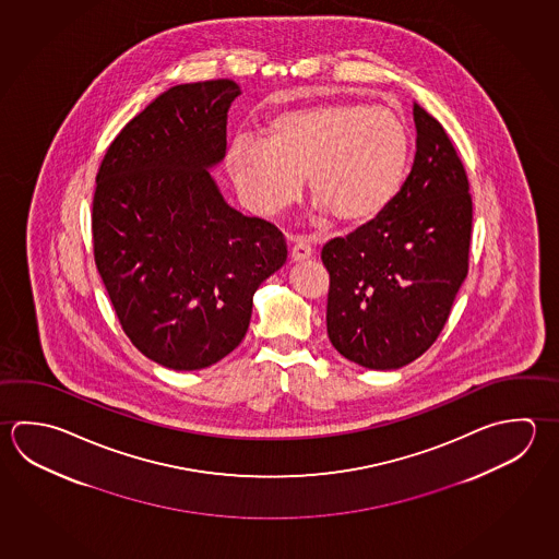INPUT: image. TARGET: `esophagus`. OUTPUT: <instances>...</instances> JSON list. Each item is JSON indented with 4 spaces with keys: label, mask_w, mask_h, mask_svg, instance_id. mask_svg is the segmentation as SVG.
<instances>
[{
    "label": "esophagus",
    "mask_w": 559,
    "mask_h": 559,
    "mask_svg": "<svg viewBox=\"0 0 559 559\" xmlns=\"http://www.w3.org/2000/svg\"><path fill=\"white\" fill-rule=\"evenodd\" d=\"M313 246L311 243L307 242V240H297V242L292 246V252H289V255H292V260L294 262H304V260H309L311 255H313Z\"/></svg>",
    "instance_id": "obj_1"
}]
</instances>
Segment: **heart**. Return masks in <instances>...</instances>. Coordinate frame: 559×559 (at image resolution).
Masks as SVG:
<instances>
[{"label": "heart", "mask_w": 559, "mask_h": 559, "mask_svg": "<svg viewBox=\"0 0 559 559\" xmlns=\"http://www.w3.org/2000/svg\"><path fill=\"white\" fill-rule=\"evenodd\" d=\"M409 133L396 114L366 104H319L275 116L267 140L236 135L228 171L255 213L275 214L309 197L336 226L374 223L396 199Z\"/></svg>", "instance_id": "b5f03b06"}]
</instances>
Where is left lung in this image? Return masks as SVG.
<instances>
[{"instance_id": "left-lung-1", "label": "left lung", "mask_w": 559, "mask_h": 559, "mask_svg": "<svg viewBox=\"0 0 559 559\" xmlns=\"http://www.w3.org/2000/svg\"><path fill=\"white\" fill-rule=\"evenodd\" d=\"M414 122V165L386 213L321 252L329 338L370 370H394L424 355L468 272L467 171L443 126L419 104Z\"/></svg>"}]
</instances>
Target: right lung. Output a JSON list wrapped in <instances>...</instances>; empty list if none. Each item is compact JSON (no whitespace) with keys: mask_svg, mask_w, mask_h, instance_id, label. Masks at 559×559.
<instances>
[{"mask_svg":"<svg viewBox=\"0 0 559 559\" xmlns=\"http://www.w3.org/2000/svg\"><path fill=\"white\" fill-rule=\"evenodd\" d=\"M240 92L228 79L163 92L114 138L96 175L98 274L132 345L173 370L230 355L255 289L287 258L277 226L234 211L206 171L226 153Z\"/></svg>","mask_w":559,"mask_h":559,"instance_id":"obj_1","label":"right lung"}]
</instances>
